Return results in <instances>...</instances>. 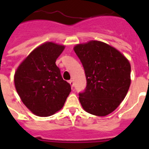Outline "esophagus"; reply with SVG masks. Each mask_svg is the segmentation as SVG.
I'll use <instances>...</instances> for the list:
<instances>
[{"label": "esophagus", "instance_id": "esophagus-1", "mask_svg": "<svg viewBox=\"0 0 149 149\" xmlns=\"http://www.w3.org/2000/svg\"><path fill=\"white\" fill-rule=\"evenodd\" d=\"M68 83H69V84H70L72 87H74V81H72V80H71V81H68Z\"/></svg>", "mask_w": 149, "mask_h": 149}]
</instances>
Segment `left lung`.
Instances as JSON below:
<instances>
[{
	"label": "left lung",
	"instance_id": "1",
	"mask_svg": "<svg viewBox=\"0 0 149 149\" xmlns=\"http://www.w3.org/2000/svg\"><path fill=\"white\" fill-rule=\"evenodd\" d=\"M74 51L86 74V88L79 94L83 109L98 116L111 113L125 98L131 85L129 60L116 48L101 41L77 44Z\"/></svg>",
	"mask_w": 149,
	"mask_h": 149
}]
</instances>
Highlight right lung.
Masks as SVG:
<instances>
[{
    "label": "right lung",
    "instance_id": "1",
    "mask_svg": "<svg viewBox=\"0 0 149 149\" xmlns=\"http://www.w3.org/2000/svg\"><path fill=\"white\" fill-rule=\"evenodd\" d=\"M64 49L63 45L46 42L33 50L15 71V89L36 116H50L61 110L72 90L56 65Z\"/></svg>",
    "mask_w": 149,
    "mask_h": 149
}]
</instances>
